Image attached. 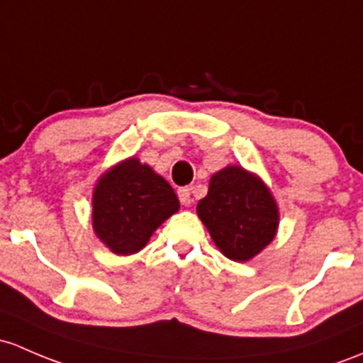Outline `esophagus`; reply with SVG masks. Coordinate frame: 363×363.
<instances>
[{
    "mask_svg": "<svg viewBox=\"0 0 363 363\" xmlns=\"http://www.w3.org/2000/svg\"><path fill=\"white\" fill-rule=\"evenodd\" d=\"M177 194H179V200H181V203L184 205V207H189V205L193 203L191 191H189V188H181L177 191Z\"/></svg>",
    "mask_w": 363,
    "mask_h": 363,
    "instance_id": "obj_1",
    "label": "esophagus"
}]
</instances>
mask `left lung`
I'll list each match as a JSON object with an SVG mask.
<instances>
[{"label": "left lung", "instance_id": "obj_1", "mask_svg": "<svg viewBox=\"0 0 363 363\" xmlns=\"http://www.w3.org/2000/svg\"><path fill=\"white\" fill-rule=\"evenodd\" d=\"M196 213L220 254L236 262L261 254L280 224V211L268 186L257 174L238 165H228L212 175Z\"/></svg>", "mask_w": 363, "mask_h": 363}]
</instances>
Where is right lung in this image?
Instances as JSON below:
<instances>
[{
    "mask_svg": "<svg viewBox=\"0 0 363 363\" xmlns=\"http://www.w3.org/2000/svg\"><path fill=\"white\" fill-rule=\"evenodd\" d=\"M179 208L169 182L132 156L97 179L91 194V226L113 254L132 255L143 250L152 233Z\"/></svg>",
    "mask_w": 363,
    "mask_h": 363,
    "instance_id": "add662e5",
    "label": "right lung"
}]
</instances>
